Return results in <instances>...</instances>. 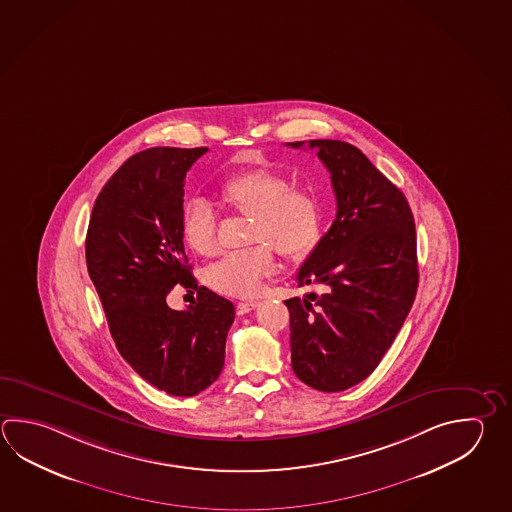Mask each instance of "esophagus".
I'll return each instance as SVG.
<instances>
[{
	"instance_id": "34e87169",
	"label": "esophagus",
	"mask_w": 512,
	"mask_h": 512,
	"mask_svg": "<svg viewBox=\"0 0 512 512\" xmlns=\"http://www.w3.org/2000/svg\"><path fill=\"white\" fill-rule=\"evenodd\" d=\"M259 306V302L257 300H241V302H237L235 304V308H237V313L239 315H244V313H248L251 309H255Z\"/></svg>"
}]
</instances>
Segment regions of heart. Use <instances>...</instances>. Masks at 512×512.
<instances>
[{
    "instance_id": "1",
    "label": "heart",
    "mask_w": 512,
    "mask_h": 512,
    "mask_svg": "<svg viewBox=\"0 0 512 512\" xmlns=\"http://www.w3.org/2000/svg\"><path fill=\"white\" fill-rule=\"evenodd\" d=\"M221 197L233 212L251 217L246 250L226 253L206 271L212 290L228 297L251 299L275 271V251L288 259H304L319 246L324 230V206L308 188H291L284 175L253 168L228 177ZM181 235L190 250L210 257L217 242V213L204 197H192L181 210Z\"/></svg>"
}]
</instances>
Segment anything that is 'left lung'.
<instances>
[{
	"mask_svg": "<svg viewBox=\"0 0 512 512\" xmlns=\"http://www.w3.org/2000/svg\"><path fill=\"white\" fill-rule=\"evenodd\" d=\"M308 146L331 174L337 217L297 273L299 288L315 290L286 300L291 367L309 387L337 393L377 369L415 302V221L404 193L357 146Z\"/></svg>",
	"mask_w": 512,
	"mask_h": 512,
	"instance_id": "obj_1",
	"label": "left lung"
}]
</instances>
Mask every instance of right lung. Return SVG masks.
I'll list each match as a JSON object with an SVG mask.
<instances>
[{"mask_svg":"<svg viewBox=\"0 0 512 512\" xmlns=\"http://www.w3.org/2000/svg\"><path fill=\"white\" fill-rule=\"evenodd\" d=\"M206 152L157 146L132 155L97 195L85 242L117 351L174 396L197 395L219 378L235 319L230 300L197 286L184 253V177ZM177 283L198 293L183 312L165 304Z\"/></svg>","mask_w":512,"mask_h":512,"instance_id":"add662e5","label":"right lung"}]
</instances>
